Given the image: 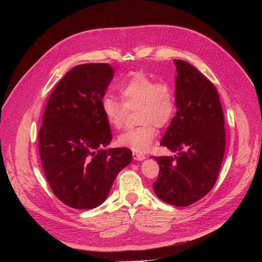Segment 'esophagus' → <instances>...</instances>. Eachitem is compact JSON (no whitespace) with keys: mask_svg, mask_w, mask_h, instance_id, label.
Wrapping results in <instances>:
<instances>
[{"mask_svg":"<svg viewBox=\"0 0 262 262\" xmlns=\"http://www.w3.org/2000/svg\"><path fill=\"white\" fill-rule=\"evenodd\" d=\"M133 158L136 161H143V160H145V156L141 155V154H138V152H133Z\"/></svg>","mask_w":262,"mask_h":262,"instance_id":"esophagus-1","label":"esophagus"}]
</instances>
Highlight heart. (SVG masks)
Wrapping results in <instances>:
<instances>
[{"label": "heart", "instance_id": "b5f03b06", "mask_svg": "<svg viewBox=\"0 0 262 262\" xmlns=\"http://www.w3.org/2000/svg\"><path fill=\"white\" fill-rule=\"evenodd\" d=\"M119 90L122 101L112 95L104 96L101 100L102 113L111 126L121 128L128 111L137 110V122L140 126L121 134L117 143L136 152H146L158 135L155 126H166L174 115V90L168 83H157L141 71L121 84Z\"/></svg>", "mask_w": 262, "mask_h": 262}]
</instances>
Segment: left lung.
I'll return each mask as SVG.
<instances>
[{
  "label": "left lung",
  "instance_id": "8db88e82",
  "mask_svg": "<svg viewBox=\"0 0 262 262\" xmlns=\"http://www.w3.org/2000/svg\"><path fill=\"white\" fill-rule=\"evenodd\" d=\"M176 115L161 145L177 152L154 157L160 173L157 196L174 206H189L203 198L216 181L225 154V127L219 93L190 63L174 60Z\"/></svg>",
  "mask_w": 262,
  "mask_h": 262
}]
</instances>
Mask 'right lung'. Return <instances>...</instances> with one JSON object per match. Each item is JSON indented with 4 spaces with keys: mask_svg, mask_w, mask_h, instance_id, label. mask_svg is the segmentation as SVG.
Instances as JSON below:
<instances>
[{
    "mask_svg": "<svg viewBox=\"0 0 262 262\" xmlns=\"http://www.w3.org/2000/svg\"><path fill=\"white\" fill-rule=\"evenodd\" d=\"M114 69L106 63L69 70L52 92L38 145L46 178L55 196L76 209H92L106 199L118 173L133 159L112 141L101 100Z\"/></svg>",
    "mask_w": 262,
    "mask_h": 262,
    "instance_id": "add662e5",
    "label": "right lung"
}]
</instances>
